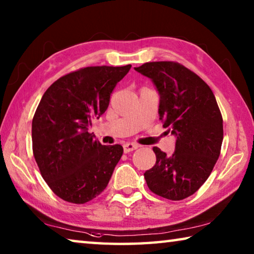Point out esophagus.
Returning a JSON list of instances; mask_svg holds the SVG:
<instances>
[{
    "label": "esophagus",
    "mask_w": 254,
    "mask_h": 254,
    "mask_svg": "<svg viewBox=\"0 0 254 254\" xmlns=\"http://www.w3.org/2000/svg\"><path fill=\"white\" fill-rule=\"evenodd\" d=\"M137 148H139V145L135 144V143H126L123 145V150H124V152H126V153L131 152V151H133V150H135Z\"/></svg>",
    "instance_id": "obj_1"
}]
</instances>
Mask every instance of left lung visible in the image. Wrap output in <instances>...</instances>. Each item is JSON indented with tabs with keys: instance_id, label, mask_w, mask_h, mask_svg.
Instances as JSON below:
<instances>
[{
	"instance_id": "8db88e82",
	"label": "left lung",
	"mask_w": 254,
	"mask_h": 254,
	"mask_svg": "<svg viewBox=\"0 0 254 254\" xmlns=\"http://www.w3.org/2000/svg\"><path fill=\"white\" fill-rule=\"evenodd\" d=\"M134 69L156 85L159 117L176 136L171 156L153 147L156 165L144 173L145 182L158 196L185 199L207 180L220 157L223 119L216 98L198 75L179 63H145Z\"/></svg>"
}]
</instances>
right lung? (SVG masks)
<instances>
[{
  "label": "right lung",
  "instance_id": "obj_1",
  "mask_svg": "<svg viewBox=\"0 0 254 254\" xmlns=\"http://www.w3.org/2000/svg\"><path fill=\"white\" fill-rule=\"evenodd\" d=\"M130 68L71 71L50 85L37 107L33 156L47 185L68 203L85 204L100 195L122 157V145H103L88 128L107 110L112 92Z\"/></svg>",
  "mask_w": 254,
  "mask_h": 254
}]
</instances>
